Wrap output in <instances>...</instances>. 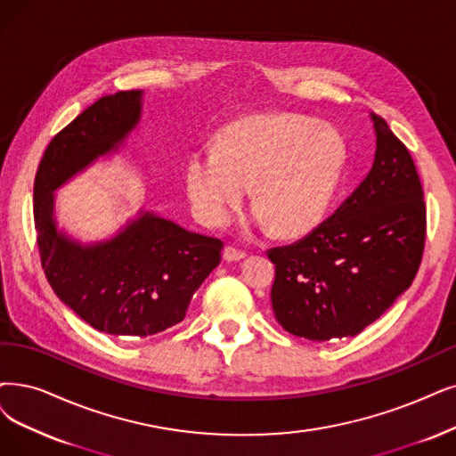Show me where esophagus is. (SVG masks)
<instances>
[{
  "instance_id": "obj_1",
  "label": "esophagus",
  "mask_w": 456,
  "mask_h": 456,
  "mask_svg": "<svg viewBox=\"0 0 456 456\" xmlns=\"http://www.w3.org/2000/svg\"><path fill=\"white\" fill-rule=\"evenodd\" d=\"M223 256H224L226 262H238V260H243L247 256V252L238 248V247H233V245H228L223 252Z\"/></svg>"
}]
</instances>
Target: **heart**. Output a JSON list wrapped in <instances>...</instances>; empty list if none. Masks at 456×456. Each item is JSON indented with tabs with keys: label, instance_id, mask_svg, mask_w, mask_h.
<instances>
[{
	"label": "heart",
	"instance_id": "1",
	"mask_svg": "<svg viewBox=\"0 0 456 456\" xmlns=\"http://www.w3.org/2000/svg\"><path fill=\"white\" fill-rule=\"evenodd\" d=\"M344 162L346 145L331 126L296 114L247 116L218 134L215 151L189 157L185 187L200 221L221 226L250 185L254 221L296 238L320 224Z\"/></svg>",
	"mask_w": 456,
	"mask_h": 456
}]
</instances>
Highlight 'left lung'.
<instances>
[{
  "label": "left lung",
  "instance_id": "1",
  "mask_svg": "<svg viewBox=\"0 0 456 456\" xmlns=\"http://www.w3.org/2000/svg\"><path fill=\"white\" fill-rule=\"evenodd\" d=\"M369 175L303 240L267 250L275 264L271 305L296 337H355L411 286L427 238L415 162L384 118L372 114Z\"/></svg>",
  "mask_w": 456,
  "mask_h": 456
}]
</instances>
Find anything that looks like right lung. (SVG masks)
<instances>
[{
	"mask_svg": "<svg viewBox=\"0 0 456 456\" xmlns=\"http://www.w3.org/2000/svg\"><path fill=\"white\" fill-rule=\"evenodd\" d=\"M142 91L99 99L52 138L33 187L41 264L56 296L86 323L116 337H150L185 318L194 291L221 264V240L143 213L114 240L82 247L53 221V191L118 150L140 118Z\"/></svg>",
	"mask_w": 456,
	"mask_h": 456,
	"instance_id": "1",
	"label": "right lung"
}]
</instances>
